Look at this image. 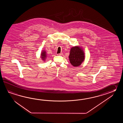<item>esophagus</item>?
<instances>
[{"instance_id":"1","label":"esophagus","mask_w":123,"mask_h":123,"mask_svg":"<svg viewBox=\"0 0 123 123\" xmlns=\"http://www.w3.org/2000/svg\"><path fill=\"white\" fill-rule=\"evenodd\" d=\"M62 55V53H61L60 54H58L57 55H58V56H61V55Z\"/></svg>"}]
</instances>
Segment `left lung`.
I'll return each mask as SVG.
<instances>
[{
    "label": "left lung",
    "instance_id": "left-lung-1",
    "mask_svg": "<svg viewBox=\"0 0 123 123\" xmlns=\"http://www.w3.org/2000/svg\"><path fill=\"white\" fill-rule=\"evenodd\" d=\"M68 58L72 65L74 67H78L84 62L85 53L81 47L76 46L71 48Z\"/></svg>",
    "mask_w": 123,
    "mask_h": 123
}]
</instances>
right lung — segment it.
I'll return each instance as SVG.
<instances>
[{
    "instance_id": "obj_1",
    "label": "right lung",
    "mask_w": 123,
    "mask_h": 123,
    "mask_svg": "<svg viewBox=\"0 0 123 123\" xmlns=\"http://www.w3.org/2000/svg\"><path fill=\"white\" fill-rule=\"evenodd\" d=\"M47 54L46 51L45 50H43L41 55H40V58L42 59V60L43 61H45L46 58H47Z\"/></svg>"
}]
</instances>
